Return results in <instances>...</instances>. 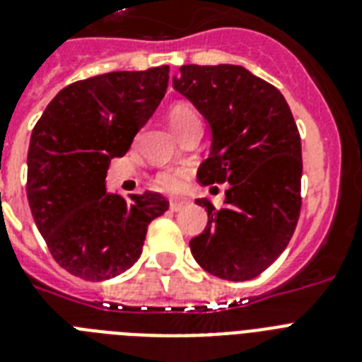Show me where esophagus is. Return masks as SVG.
I'll return each mask as SVG.
<instances>
[{
    "instance_id": "34e87169",
    "label": "esophagus",
    "mask_w": 362,
    "mask_h": 362,
    "mask_svg": "<svg viewBox=\"0 0 362 362\" xmlns=\"http://www.w3.org/2000/svg\"><path fill=\"white\" fill-rule=\"evenodd\" d=\"M189 204V201L187 199H180V201H170V210L173 212H180V210H184Z\"/></svg>"
}]
</instances>
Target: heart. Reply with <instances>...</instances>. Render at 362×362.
I'll return each instance as SVG.
<instances>
[{
  "instance_id": "b5f03b06",
  "label": "heart",
  "mask_w": 362,
  "mask_h": 362,
  "mask_svg": "<svg viewBox=\"0 0 362 362\" xmlns=\"http://www.w3.org/2000/svg\"><path fill=\"white\" fill-rule=\"evenodd\" d=\"M167 118H169L170 127H173L178 135H180L182 131L189 129V127H195V125L201 127V118H199V115L195 112V109L187 107V105H175V107L169 110ZM184 180H186V170L170 169L159 173V175L156 176L153 184H156V187L161 189V192L173 193L178 192V189L184 186Z\"/></svg>"
}]
</instances>
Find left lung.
Instances as JSON below:
<instances>
[{
    "mask_svg": "<svg viewBox=\"0 0 362 362\" xmlns=\"http://www.w3.org/2000/svg\"><path fill=\"white\" fill-rule=\"evenodd\" d=\"M173 88L210 127L197 180L229 184L223 209L195 199L209 223L189 240L193 259L223 280H252L286 250L300 212L303 153L289 105L242 65H182Z\"/></svg>",
    "mask_w": 362,
    "mask_h": 362,
    "instance_id": "obj_1",
    "label": "left lung"
}]
</instances>
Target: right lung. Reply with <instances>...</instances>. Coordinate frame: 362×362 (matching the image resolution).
Wrapping results in <instances>:
<instances>
[{
  "instance_id": "right-lung-1",
  "label": "right lung",
  "mask_w": 362,
  "mask_h": 362,
  "mask_svg": "<svg viewBox=\"0 0 362 362\" xmlns=\"http://www.w3.org/2000/svg\"><path fill=\"white\" fill-rule=\"evenodd\" d=\"M169 65L116 71L64 88L31 131L28 203L56 263L82 280L115 278L141 257L148 223L169 209L156 192H107L110 159L129 150L161 103Z\"/></svg>"
}]
</instances>
